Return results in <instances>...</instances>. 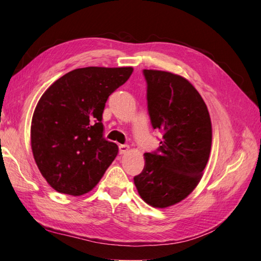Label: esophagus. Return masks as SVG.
<instances>
[{
  "mask_svg": "<svg viewBox=\"0 0 261 261\" xmlns=\"http://www.w3.org/2000/svg\"><path fill=\"white\" fill-rule=\"evenodd\" d=\"M129 149H130V147L127 146V145H120V146H119V150H120V153H121V154H123V153L127 152V150H129Z\"/></svg>",
  "mask_w": 261,
  "mask_h": 261,
  "instance_id": "1",
  "label": "esophagus"
}]
</instances>
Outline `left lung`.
<instances>
[{"instance_id": "left-lung-1", "label": "left lung", "mask_w": 261, "mask_h": 261, "mask_svg": "<svg viewBox=\"0 0 261 261\" xmlns=\"http://www.w3.org/2000/svg\"><path fill=\"white\" fill-rule=\"evenodd\" d=\"M148 111L153 129L162 131L157 152H146L145 168L135 176L141 198L153 207L173 206L201 180L212 146L206 104L185 77L145 69Z\"/></svg>"}]
</instances>
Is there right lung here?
Listing matches in <instances>:
<instances>
[{"label":"right lung","instance_id":"add662e5","mask_svg":"<svg viewBox=\"0 0 261 261\" xmlns=\"http://www.w3.org/2000/svg\"><path fill=\"white\" fill-rule=\"evenodd\" d=\"M132 67L77 68L60 77L39 99L31 121L33 158L58 193L92 191L118 154L103 137L109 96L129 80Z\"/></svg>","mask_w":261,"mask_h":261}]
</instances>
